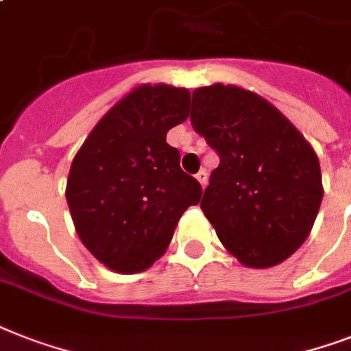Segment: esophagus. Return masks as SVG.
I'll list each match as a JSON object with an SVG mask.
<instances>
[{"mask_svg": "<svg viewBox=\"0 0 351 351\" xmlns=\"http://www.w3.org/2000/svg\"><path fill=\"white\" fill-rule=\"evenodd\" d=\"M196 180L200 182L202 187H205V185H207V173H205L204 169L198 171V173H196Z\"/></svg>", "mask_w": 351, "mask_h": 351, "instance_id": "34e87169", "label": "esophagus"}]
</instances>
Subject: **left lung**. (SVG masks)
Masks as SVG:
<instances>
[{"label": "left lung", "instance_id": "1", "mask_svg": "<svg viewBox=\"0 0 351 351\" xmlns=\"http://www.w3.org/2000/svg\"><path fill=\"white\" fill-rule=\"evenodd\" d=\"M191 124L220 156L200 207L225 249L254 269L294 254L323 200L304 136L265 99L223 84L193 92Z\"/></svg>", "mask_w": 351, "mask_h": 351}]
</instances>
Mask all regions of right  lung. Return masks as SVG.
Instances as JSON below:
<instances>
[{"label":"right lung","instance_id":"right-lung-1","mask_svg":"<svg viewBox=\"0 0 351 351\" xmlns=\"http://www.w3.org/2000/svg\"><path fill=\"white\" fill-rule=\"evenodd\" d=\"M191 95L141 86L102 117L70 167L66 202L81 241L122 274L146 270L166 252L202 185L180 167L167 131L187 119Z\"/></svg>","mask_w":351,"mask_h":351}]
</instances>
